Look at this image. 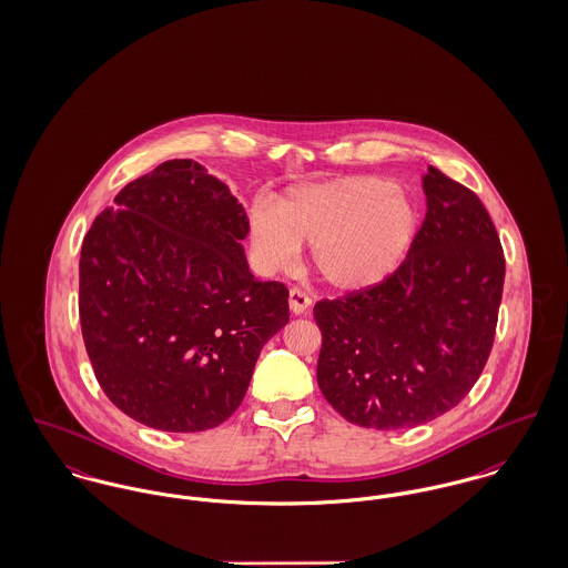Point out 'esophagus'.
Returning <instances> with one entry per match:
<instances>
[{
  "mask_svg": "<svg viewBox=\"0 0 568 568\" xmlns=\"http://www.w3.org/2000/svg\"><path fill=\"white\" fill-rule=\"evenodd\" d=\"M311 305V298L306 296L303 290H290V308H292V313H296V315H301V313H305L306 308Z\"/></svg>",
  "mask_w": 568,
  "mask_h": 568,
  "instance_id": "1",
  "label": "esophagus"
}]
</instances>
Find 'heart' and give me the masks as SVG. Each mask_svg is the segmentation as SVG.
I'll return each instance as SVG.
<instances>
[{"mask_svg": "<svg viewBox=\"0 0 568 568\" xmlns=\"http://www.w3.org/2000/svg\"><path fill=\"white\" fill-rule=\"evenodd\" d=\"M422 229L410 192L383 176H339L287 190L251 214V248L262 272L292 270L311 244L315 272L337 292L376 287L406 260Z\"/></svg>", "mask_w": 568, "mask_h": 568, "instance_id": "1", "label": "heart"}]
</instances>
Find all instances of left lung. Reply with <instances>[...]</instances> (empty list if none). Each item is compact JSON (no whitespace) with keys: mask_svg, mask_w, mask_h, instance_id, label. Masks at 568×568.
<instances>
[{"mask_svg":"<svg viewBox=\"0 0 568 568\" xmlns=\"http://www.w3.org/2000/svg\"><path fill=\"white\" fill-rule=\"evenodd\" d=\"M426 219L376 287L313 306L317 385L349 424L402 430L454 408L495 339L506 260L480 199L428 166Z\"/></svg>","mask_w":568,"mask_h":568,"instance_id":"8db88e82","label":"left lung"}]
</instances>
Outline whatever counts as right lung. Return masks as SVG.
I'll return each instance as SVG.
<instances>
[{
	"label": "right lung",
	"mask_w": 568,
	"mask_h": 568,
	"mask_svg": "<svg viewBox=\"0 0 568 568\" xmlns=\"http://www.w3.org/2000/svg\"><path fill=\"white\" fill-rule=\"evenodd\" d=\"M114 203L80 257L94 376L149 428H216L242 404L265 342L290 322V292L251 274L246 212L199 162L169 160Z\"/></svg>",
	"instance_id": "1"
}]
</instances>
